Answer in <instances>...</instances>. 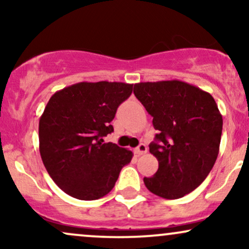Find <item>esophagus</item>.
Masks as SVG:
<instances>
[{
  "label": "esophagus",
  "instance_id": "34e87169",
  "mask_svg": "<svg viewBox=\"0 0 249 249\" xmlns=\"http://www.w3.org/2000/svg\"><path fill=\"white\" fill-rule=\"evenodd\" d=\"M134 152H136L138 156H142V154H145L147 152V147L145 144H139L138 146L136 147V150H134Z\"/></svg>",
  "mask_w": 249,
  "mask_h": 249
}]
</instances>
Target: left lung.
Segmentation results:
<instances>
[{
    "instance_id": "obj_1",
    "label": "left lung",
    "mask_w": 249,
    "mask_h": 249,
    "mask_svg": "<svg viewBox=\"0 0 249 249\" xmlns=\"http://www.w3.org/2000/svg\"><path fill=\"white\" fill-rule=\"evenodd\" d=\"M134 96L158 131L150 152L159 162L144 178L150 192L178 199L206 179L219 154L222 116L210 93L181 81L137 83Z\"/></svg>"
}]
</instances>
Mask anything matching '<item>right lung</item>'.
Returning a JSON list of instances; mask_svg holds the SVG:
<instances>
[{
  "label": "right lung",
  "mask_w": 249,
  "mask_h": 249,
  "mask_svg": "<svg viewBox=\"0 0 249 249\" xmlns=\"http://www.w3.org/2000/svg\"><path fill=\"white\" fill-rule=\"evenodd\" d=\"M133 84L81 82L51 96L39 118V153L48 173L65 193L96 200L115 186L133 153L103 137L113 132L117 108Z\"/></svg>",
  "instance_id": "obj_1"
}]
</instances>
